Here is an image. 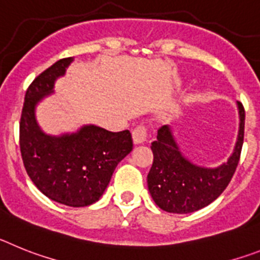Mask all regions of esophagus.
Instances as JSON below:
<instances>
[{
  "instance_id": "1",
  "label": "esophagus",
  "mask_w": 260,
  "mask_h": 260,
  "mask_svg": "<svg viewBox=\"0 0 260 260\" xmlns=\"http://www.w3.org/2000/svg\"><path fill=\"white\" fill-rule=\"evenodd\" d=\"M132 137L133 143L135 144L145 143L146 139H148V129H146L145 125H137V127L132 131Z\"/></svg>"
}]
</instances>
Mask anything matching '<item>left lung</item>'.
Here are the masks:
<instances>
[{
    "mask_svg": "<svg viewBox=\"0 0 260 260\" xmlns=\"http://www.w3.org/2000/svg\"><path fill=\"white\" fill-rule=\"evenodd\" d=\"M239 131L234 150L217 168H204L187 159L180 152L171 127L158 129L152 143L153 165L148 188L155 204L170 213H191L214 202L228 187L238 166L245 135V108L237 102Z\"/></svg>",
    "mask_w": 260,
    "mask_h": 260,
    "instance_id": "8db88e82",
    "label": "left lung"
}]
</instances>
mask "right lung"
<instances>
[{"mask_svg": "<svg viewBox=\"0 0 260 260\" xmlns=\"http://www.w3.org/2000/svg\"><path fill=\"white\" fill-rule=\"evenodd\" d=\"M73 57L61 58L32 81L24 96L19 123V145L24 169L40 192L69 207L98 202L117 164L133 149L129 131L110 132L83 125L76 133L51 136L35 117L36 105L53 92Z\"/></svg>", "mask_w": 260, "mask_h": 260, "instance_id": "obj_1", "label": "right lung"}]
</instances>
